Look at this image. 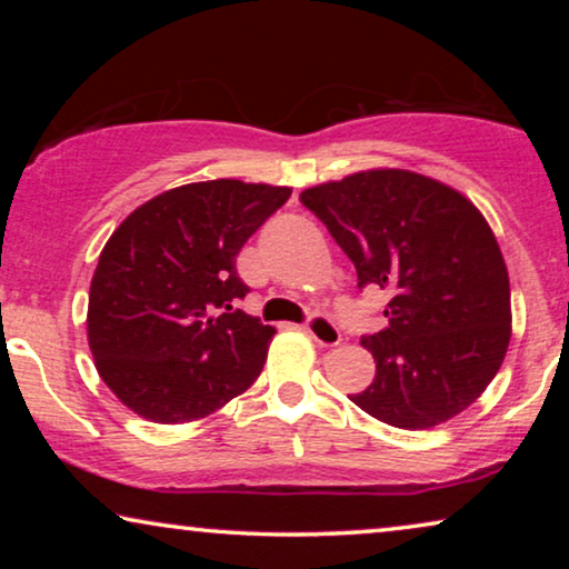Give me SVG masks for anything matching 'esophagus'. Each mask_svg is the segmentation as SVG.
Segmentation results:
<instances>
[{"label":"esophagus","instance_id":"34e87169","mask_svg":"<svg viewBox=\"0 0 569 569\" xmlns=\"http://www.w3.org/2000/svg\"><path fill=\"white\" fill-rule=\"evenodd\" d=\"M302 329H306V333L313 341H318V345L321 347H337L339 341H341V333H339V329H337V323L331 321L329 316H323V313H313L306 321V326H302Z\"/></svg>","mask_w":569,"mask_h":569}]
</instances>
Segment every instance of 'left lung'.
<instances>
[{
  "label": "left lung",
  "instance_id": "1",
  "mask_svg": "<svg viewBox=\"0 0 569 569\" xmlns=\"http://www.w3.org/2000/svg\"><path fill=\"white\" fill-rule=\"evenodd\" d=\"M357 269L391 300L362 337L376 378L349 396L380 422L427 430L485 393L510 345V279L495 232L463 193L399 168L300 193Z\"/></svg>",
  "mask_w": 569,
  "mask_h": 569
}]
</instances>
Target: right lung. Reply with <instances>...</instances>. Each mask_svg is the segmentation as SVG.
Masks as SVG:
<instances>
[{
	"label": "right lung",
	"instance_id": "add662e5",
	"mask_svg": "<svg viewBox=\"0 0 569 569\" xmlns=\"http://www.w3.org/2000/svg\"><path fill=\"white\" fill-rule=\"evenodd\" d=\"M287 186L186 183L137 207L108 238L90 282L88 341L103 383L160 425L212 415L259 378L271 326L236 308L246 240Z\"/></svg>",
	"mask_w": 569,
	"mask_h": 569
}]
</instances>
